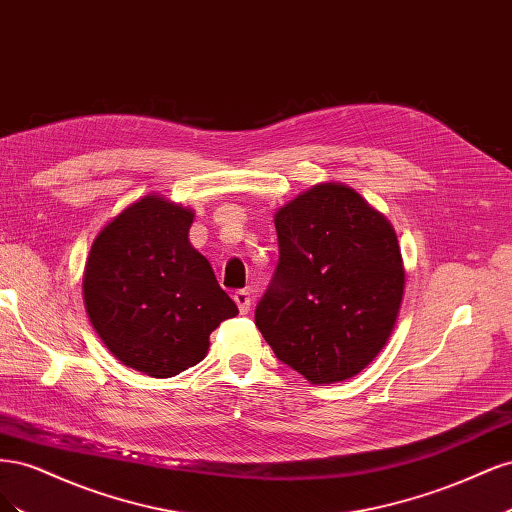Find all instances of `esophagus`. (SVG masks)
Returning <instances> with one entry per match:
<instances>
[{
    "instance_id": "34e87169",
    "label": "esophagus",
    "mask_w": 512,
    "mask_h": 512,
    "mask_svg": "<svg viewBox=\"0 0 512 512\" xmlns=\"http://www.w3.org/2000/svg\"><path fill=\"white\" fill-rule=\"evenodd\" d=\"M232 299H235V303H237V307H239V312H241V314H247V312H250V307H252V297H250V292H247V290H237L235 294H232Z\"/></svg>"
}]
</instances>
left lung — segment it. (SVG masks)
<instances>
[{
    "mask_svg": "<svg viewBox=\"0 0 512 512\" xmlns=\"http://www.w3.org/2000/svg\"><path fill=\"white\" fill-rule=\"evenodd\" d=\"M277 260L256 327L312 384L342 382L374 361L404 297L395 230L346 185L322 183L275 213Z\"/></svg>",
    "mask_w": 512,
    "mask_h": 512,
    "instance_id": "8db88e82",
    "label": "left lung"
}]
</instances>
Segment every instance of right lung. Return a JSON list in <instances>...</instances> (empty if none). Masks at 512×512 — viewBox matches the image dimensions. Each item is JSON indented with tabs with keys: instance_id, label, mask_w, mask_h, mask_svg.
<instances>
[{
	"instance_id": "1",
	"label": "right lung",
	"mask_w": 512,
	"mask_h": 512,
	"mask_svg": "<svg viewBox=\"0 0 512 512\" xmlns=\"http://www.w3.org/2000/svg\"><path fill=\"white\" fill-rule=\"evenodd\" d=\"M194 213L145 196L106 224L85 267V305L117 359L173 378L205 359L209 335L239 309L188 241Z\"/></svg>"
}]
</instances>
